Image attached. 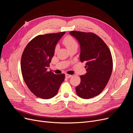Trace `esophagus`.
I'll list each match as a JSON object with an SVG mask.
<instances>
[{"label":"esophagus","instance_id":"34e87169","mask_svg":"<svg viewBox=\"0 0 133 133\" xmlns=\"http://www.w3.org/2000/svg\"><path fill=\"white\" fill-rule=\"evenodd\" d=\"M71 76H72L71 75L68 74H65V78H70V77H71Z\"/></svg>","mask_w":133,"mask_h":133}]
</instances>
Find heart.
<instances>
[{
	"label": "heart",
	"mask_w": 133,
	"mask_h": 133,
	"mask_svg": "<svg viewBox=\"0 0 133 133\" xmlns=\"http://www.w3.org/2000/svg\"><path fill=\"white\" fill-rule=\"evenodd\" d=\"M63 43L65 46L68 48V49H69L70 48L75 46H78V44L75 39L71 36H67L65 38H64L63 41ZM58 49V46H57L55 48V50L57 51Z\"/></svg>",
	"instance_id": "heart-1"
}]
</instances>
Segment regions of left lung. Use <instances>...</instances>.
I'll list each match as a JSON object with an SVG mask.
<instances>
[{"instance_id": "8db88e82", "label": "left lung", "mask_w": 133, "mask_h": 133, "mask_svg": "<svg viewBox=\"0 0 133 133\" xmlns=\"http://www.w3.org/2000/svg\"><path fill=\"white\" fill-rule=\"evenodd\" d=\"M80 46V60L85 63L87 73L80 76L81 82L76 87V94L88 99L100 94L105 88L112 70V59L107 44L92 33L71 31Z\"/></svg>"}]
</instances>
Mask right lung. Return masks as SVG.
<instances>
[{"mask_svg":"<svg viewBox=\"0 0 133 133\" xmlns=\"http://www.w3.org/2000/svg\"><path fill=\"white\" fill-rule=\"evenodd\" d=\"M65 32L39 35L27 44L21 59V70L27 87L37 97L48 99L57 95L65 74L47 71L56 45Z\"/></svg>","mask_w":133,"mask_h":133,"instance_id":"obj_1","label":"right lung"}]
</instances>
